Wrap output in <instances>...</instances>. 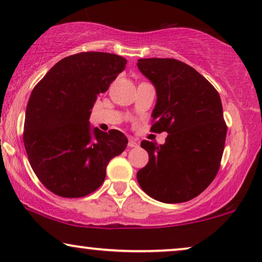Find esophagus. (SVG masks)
I'll list each match as a JSON object with an SVG mask.
<instances>
[{
    "mask_svg": "<svg viewBox=\"0 0 262 262\" xmlns=\"http://www.w3.org/2000/svg\"><path fill=\"white\" fill-rule=\"evenodd\" d=\"M128 146H130V148H137L138 142L136 141L135 138H130L128 139Z\"/></svg>",
    "mask_w": 262,
    "mask_h": 262,
    "instance_id": "1",
    "label": "esophagus"
}]
</instances>
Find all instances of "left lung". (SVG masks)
Listing matches in <instances>:
<instances>
[{
	"instance_id": "1",
	"label": "left lung",
	"mask_w": 262,
	"mask_h": 262,
	"mask_svg": "<svg viewBox=\"0 0 262 262\" xmlns=\"http://www.w3.org/2000/svg\"><path fill=\"white\" fill-rule=\"evenodd\" d=\"M137 67L156 89L152 132L164 144L142 141L149 162L137 181L159 202L177 204L199 195L218 173L227 125L218 92L192 67L173 58H142Z\"/></svg>"
}]
</instances>
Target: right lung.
Returning a JSON list of instances; mask_svg holds the SVG:
<instances>
[{
    "mask_svg": "<svg viewBox=\"0 0 262 262\" xmlns=\"http://www.w3.org/2000/svg\"><path fill=\"white\" fill-rule=\"evenodd\" d=\"M125 66L114 53L81 52L56 63L32 91L25 149L35 175L55 194L80 198L96 191L107 164L126 148L123 132H102L89 123L98 95Z\"/></svg>",
    "mask_w": 262,
    "mask_h": 262,
    "instance_id": "add662e5",
    "label": "right lung"
}]
</instances>
